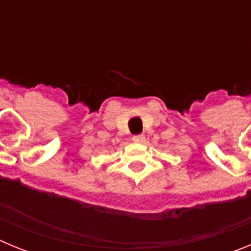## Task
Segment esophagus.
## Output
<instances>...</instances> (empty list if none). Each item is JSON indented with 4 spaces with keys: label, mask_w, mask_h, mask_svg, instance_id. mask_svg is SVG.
<instances>
[{
    "label": "esophagus",
    "mask_w": 251,
    "mask_h": 251,
    "mask_svg": "<svg viewBox=\"0 0 251 251\" xmlns=\"http://www.w3.org/2000/svg\"><path fill=\"white\" fill-rule=\"evenodd\" d=\"M132 141L136 142V143H143L146 141L145 134H137V136L132 137Z\"/></svg>",
    "instance_id": "esophagus-1"
}]
</instances>
